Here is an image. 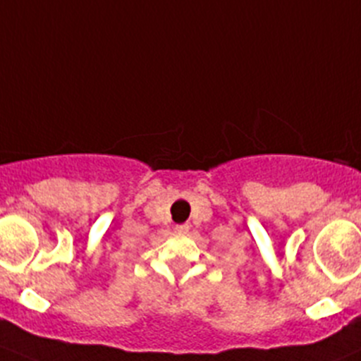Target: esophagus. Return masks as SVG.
Here are the masks:
<instances>
[{"mask_svg":"<svg viewBox=\"0 0 361 361\" xmlns=\"http://www.w3.org/2000/svg\"><path fill=\"white\" fill-rule=\"evenodd\" d=\"M188 228H190V225H188V224H181V225H176V228H174V231H176L178 234H187Z\"/></svg>","mask_w":361,"mask_h":361,"instance_id":"esophagus-1","label":"esophagus"}]
</instances>
